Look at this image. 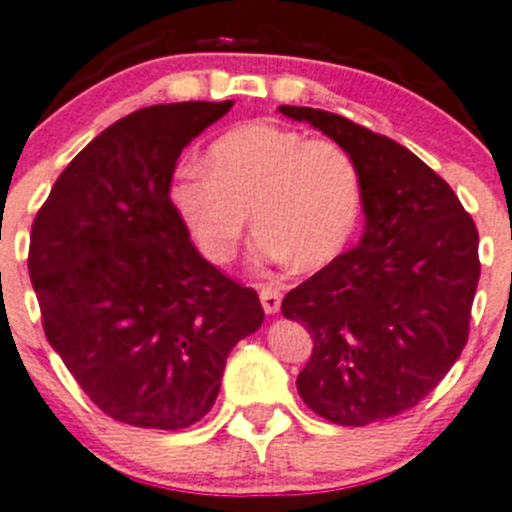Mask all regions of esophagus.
I'll list each match as a JSON object with an SVG mask.
<instances>
[{"label":"esophagus","mask_w":512,"mask_h":512,"mask_svg":"<svg viewBox=\"0 0 512 512\" xmlns=\"http://www.w3.org/2000/svg\"><path fill=\"white\" fill-rule=\"evenodd\" d=\"M260 302H262V309H265L267 314H277L280 312V304H282V292L272 285H262L260 287Z\"/></svg>","instance_id":"34e87169"}]
</instances>
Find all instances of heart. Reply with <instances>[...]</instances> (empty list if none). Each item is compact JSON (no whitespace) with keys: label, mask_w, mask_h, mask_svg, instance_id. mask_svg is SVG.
Wrapping results in <instances>:
<instances>
[{"label":"heart","mask_w":512,"mask_h":512,"mask_svg":"<svg viewBox=\"0 0 512 512\" xmlns=\"http://www.w3.org/2000/svg\"><path fill=\"white\" fill-rule=\"evenodd\" d=\"M173 200L213 262L235 255L252 208L257 260L319 270L352 240L361 175L342 143L257 121L220 136L208 160L180 165Z\"/></svg>","instance_id":"heart-1"}]
</instances>
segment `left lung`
<instances>
[{"label":"left lung","mask_w":512,"mask_h":512,"mask_svg":"<svg viewBox=\"0 0 512 512\" xmlns=\"http://www.w3.org/2000/svg\"><path fill=\"white\" fill-rule=\"evenodd\" d=\"M280 113L352 153L366 215L359 245L282 299V314L314 342L297 391L339 426L399 416L436 389L468 342L476 223L451 185L401 143L319 108Z\"/></svg>","instance_id":"1"}]
</instances>
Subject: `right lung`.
I'll return each instance as SVG.
<instances>
[{
	"instance_id": "right-lung-1",
	"label": "right lung",
	"mask_w": 512,
	"mask_h": 512,
	"mask_svg": "<svg viewBox=\"0 0 512 512\" xmlns=\"http://www.w3.org/2000/svg\"><path fill=\"white\" fill-rule=\"evenodd\" d=\"M230 108L160 103L121 118L66 165L34 218L44 334L113 421L193 426L218 399L230 349L265 319L255 289L203 260L170 203L183 148Z\"/></svg>"
}]
</instances>
